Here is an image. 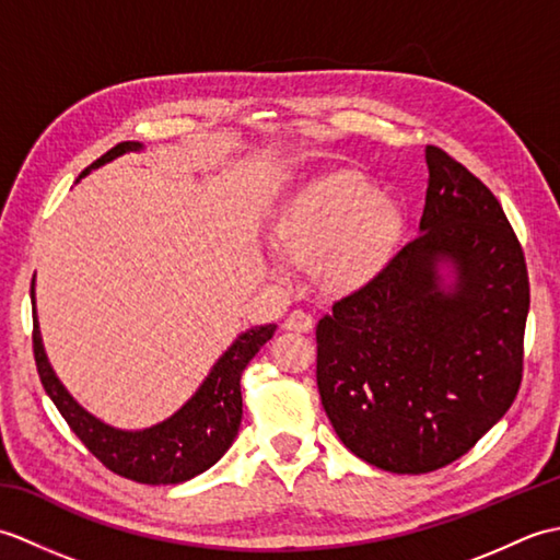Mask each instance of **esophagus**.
<instances>
[{"label":"esophagus","instance_id":"1","mask_svg":"<svg viewBox=\"0 0 560 560\" xmlns=\"http://www.w3.org/2000/svg\"><path fill=\"white\" fill-rule=\"evenodd\" d=\"M313 325H315L313 315L301 311V307H295V311H291L289 317L283 319V329H289V331H311Z\"/></svg>","mask_w":560,"mask_h":560}]
</instances>
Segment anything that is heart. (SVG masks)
Instances as JSON below:
<instances>
[{
  "label": "heart",
  "instance_id": "1",
  "mask_svg": "<svg viewBox=\"0 0 560 560\" xmlns=\"http://www.w3.org/2000/svg\"><path fill=\"white\" fill-rule=\"evenodd\" d=\"M395 233V213L383 195L351 171L313 177L281 209L273 237L293 261L319 259V273L331 283L371 271Z\"/></svg>",
  "mask_w": 560,
  "mask_h": 560
}]
</instances>
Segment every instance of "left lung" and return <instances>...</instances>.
Listing matches in <instances>:
<instances>
[{
  "mask_svg": "<svg viewBox=\"0 0 560 560\" xmlns=\"http://www.w3.org/2000/svg\"><path fill=\"white\" fill-rule=\"evenodd\" d=\"M421 235L319 317L317 389L339 440L392 474H428L479 443L525 365L527 261L501 201L425 147ZM450 258L458 283L439 289Z\"/></svg>",
  "mask_w": 560,
  "mask_h": 560,
  "instance_id": "left-lung-1",
  "label": "left lung"
}]
</instances>
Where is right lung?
I'll return each instance as SVG.
<instances>
[{"instance_id": "obj_1", "label": "right lung", "mask_w": 560, "mask_h": 560, "mask_svg": "<svg viewBox=\"0 0 560 560\" xmlns=\"http://www.w3.org/2000/svg\"><path fill=\"white\" fill-rule=\"evenodd\" d=\"M141 144L135 141H120L110 151H105L98 161H93L86 171L98 168L120 156L125 151H137ZM33 299V293H31ZM35 305V299H33ZM277 325H265L245 331L235 339L233 347L221 355L213 371L199 387L197 395L177 411L173 419L163 421L147 431L125 433L93 419L79 404L67 395L59 385L50 363L45 359L38 323L33 317V359L38 368L40 383L62 419L71 431L77 433L83 445L103 467L149 486L180 483L197 477V474L213 467L223 452L231 447L243 419V395L241 377L253 355L271 339Z\"/></svg>"}]
</instances>
